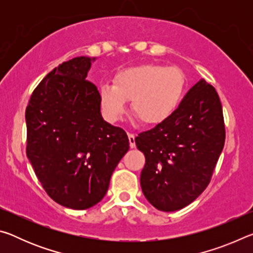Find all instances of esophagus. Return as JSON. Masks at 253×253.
<instances>
[{"label": "esophagus", "mask_w": 253, "mask_h": 253, "mask_svg": "<svg viewBox=\"0 0 253 253\" xmlns=\"http://www.w3.org/2000/svg\"><path fill=\"white\" fill-rule=\"evenodd\" d=\"M128 139H129V146H130V148H134L136 146L135 135L131 134V132H128Z\"/></svg>", "instance_id": "esophagus-1"}]
</instances>
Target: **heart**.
Wrapping results in <instances>:
<instances>
[{"instance_id":"b5f03b06","label":"heart","mask_w":253,"mask_h":253,"mask_svg":"<svg viewBox=\"0 0 253 253\" xmlns=\"http://www.w3.org/2000/svg\"><path fill=\"white\" fill-rule=\"evenodd\" d=\"M185 88V77L177 67L145 63L115 75L113 85L102 84L99 99L111 122L121 119L130 101L131 113L144 125L164 123L177 109Z\"/></svg>"}]
</instances>
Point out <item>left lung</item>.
Returning <instances> with one entry per match:
<instances>
[{"label":"left lung","mask_w":253,"mask_h":253,"mask_svg":"<svg viewBox=\"0 0 253 253\" xmlns=\"http://www.w3.org/2000/svg\"><path fill=\"white\" fill-rule=\"evenodd\" d=\"M224 140L219 95L201 79L168 121L135 138L146 158L140 174L145 198L164 212L193 202L211 181Z\"/></svg>","instance_id":"1"}]
</instances>
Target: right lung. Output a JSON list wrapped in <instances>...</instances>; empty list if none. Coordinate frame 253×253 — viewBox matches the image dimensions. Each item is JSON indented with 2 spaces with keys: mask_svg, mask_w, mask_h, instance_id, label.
I'll use <instances>...</instances> for the list:
<instances>
[{
  "mask_svg": "<svg viewBox=\"0 0 253 253\" xmlns=\"http://www.w3.org/2000/svg\"><path fill=\"white\" fill-rule=\"evenodd\" d=\"M95 58L77 57L49 72L25 110L27 156L51 199L85 210L99 203L129 149L125 130L104 121L99 91L85 80Z\"/></svg>",
  "mask_w": 253,
  "mask_h": 253,
  "instance_id": "add662e5",
  "label": "right lung"
}]
</instances>
